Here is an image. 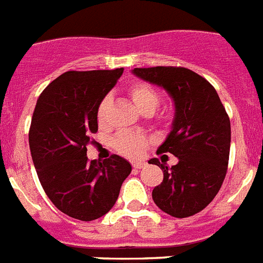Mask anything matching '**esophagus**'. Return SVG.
<instances>
[{
  "label": "esophagus",
  "mask_w": 263,
  "mask_h": 263,
  "mask_svg": "<svg viewBox=\"0 0 263 263\" xmlns=\"http://www.w3.org/2000/svg\"><path fill=\"white\" fill-rule=\"evenodd\" d=\"M143 166H145V163H143V162H134L133 163L134 169H142Z\"/></svg>",
  "instance_id": "esophagus-1"
}]
</instances>
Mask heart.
I'll return each instance as SVG.
<instances>
[{"label":"heart","instance_id":"1","mask_svg":"<svg viewBox=\"0 0 263 263\" xmlns=\"http://www.w3.org/2000/svg\"><path fill=\"white\" fill-rule=\"evenodd\" d=\"M130 98L143 114L154 113L161 102V96L158 90L152 85L146 82H134L127 89ZM109 106V98H104L101 101L97 107V120L100 123H104L106 121V111ZM158 118L163 122L172 118V110L163 109L159 111ZM113 147L116 152H118L122 156L127 158H140L146 152L150 145V140L147 137L141 136V134L130 133V132H121L113 138Z\"/></svg>","mask_w":263,"mask_h":263}]
</instances>
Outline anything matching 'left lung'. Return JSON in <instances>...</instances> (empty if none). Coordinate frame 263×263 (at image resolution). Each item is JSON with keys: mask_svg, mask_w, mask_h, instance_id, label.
<instances>
[{"mask_svg": "<svg viewBox=\"0 0 263 263\" xmlns=\"http://www.w3.org/2000/svg\"><path fill=\"white\" fill-rule=\"evenodd\" d=\"M133 74L163 87L174 101L176 114L157 153L178 158L172 167L158 158L163 181L152 193L162 212L186 218L206 208L221 189L230 153V120L213 85L190 69L177 66L136 67Z\"/></svg>", "mask_w": 263, "mask_h": 263, "instance_id": "1", "label": "left lung"}]
</instances>
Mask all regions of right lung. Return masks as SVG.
Wrapping results in <instances>:
<instances>
[{
  "mask_svg": "<svg viewBox=\"0 0 263 263\" xmlns=\"http://www.w3.org/2000/svg\"><path fill=\"white\" fill-rule=\"evenodd\" d=\"M122 73L123 67L66 71L37 100L29 130L31 158L46 196L71 218L93 221L106 214L132 172L117 154L104 162L86 157L98 130V105Z\"/></svg>",
  "mask_w": 263,
  "mask_h": 263,
  "instance_id": "1",
  "label": "right lung"
}]
</instances>
